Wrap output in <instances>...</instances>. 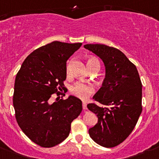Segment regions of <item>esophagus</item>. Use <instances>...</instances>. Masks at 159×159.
I'll use <instances>...</instances> for the list:
<instances>
[{
  "label": "esophagus",
  "instance_id": "34e87169",
  "mask_svg": "<svg viewBox=\"0 0 159 159\" xmlns=\"http://www.w3.org/2000/svg\"><path fill=\"white\" fill-rule=\"evenodd\" d=\"M83 109L87 110V104L85 102H83Z\"/></svg>",
  "mask_w": 159,
  "mask_h": 159
}]
</instances>
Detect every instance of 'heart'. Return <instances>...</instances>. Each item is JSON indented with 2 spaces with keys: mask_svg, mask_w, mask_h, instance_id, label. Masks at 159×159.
Returning a JSON list of instances; mask_svg holds the SVG:
<instances>
[{
  "mask_svg": "<svg viewBox=\"0 0 159 159\" xmlns=\"http://www.w3.org/2000/svg\"><path fill=\"white\" fill-rule=\"evenodd\" d=\"M93 65H98L100 66L99 61L98 59L94 58H90L87 60V66H93ZM67 72H69V67H67ZM71 93L75 95L77 98L80 99L85 100L90 96L93 92V87L90 85L83 84V83H76L74 85H72L70 88Z\"/></svg>",
  "mask_w": 159,
  "mask_h": 159,
  "instance_id": "1",
  "label": "heart"
}]
</instances>
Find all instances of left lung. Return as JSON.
I'll return each instance as SVG.
<instances>
[{
  "mask_svg": "<svg viewBox=\"0 0 159 159\" xmlns=\"http://www.w3.org/2000/svg\"><path fill=\"white\" fill-rule=\"evenodd\" d=\"M104 62L105 75L93 99L107 105L88 104L98 116V123L89 129L93 141L113 148L131 134L142 111V84L137 67L119 49L105 44H85Z\"/></svg>",
  "mask_w": 159,
  "mask_h": 159,
  "instance_id": "8db88e82",
  "label": "left lung"
}]
</instances>
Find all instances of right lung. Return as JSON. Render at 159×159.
<instances>
[{
  "instance_id": "1",
  "label": "right lung",
  "mask_w": 159,
  "mask_h": 159,
  "mask_svg": "<svg viewBox=\"0 0 159 159\" xmlns=\"http://www.w3.org/2000/svg\"><path fill=\"white\" fill-rule=\"evenodd\" d=\"M81 45L54 41L40 47L25 58L16 75L13 95L16 120L22 132L43 148L67 138L71 123L82 111V101L72 95L53 103L50 100L64 87L66 61Z\"/></svg>"
}]
</instances>
